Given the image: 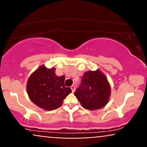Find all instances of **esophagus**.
<instances>
[{
    "label": "esophagus",
    "mask_w": 147,
    "mask_h": 147,
    "mask_svg": "<svg viewBox=\"0 0 147 147\" xmlns=\"http://www.w3.org/2000/svg\"><path fill=\"white\" fill-rule=\"evenodd\" d=\"M70 88H71V90L72 91V92H74L75 91V86L74 85H72L71 87H70Z\"/></svg>",
    "instance_id": "1"
}]
</instances>
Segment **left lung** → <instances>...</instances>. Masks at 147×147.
I'll return each mask as SVG.
<instances>
[{
  "mask_svg": "<svg viewBox=\"0 0 147 147\" xmlns=\"http://www.w3.org/2000/svg\"><path fill=\"white\" fill-rule=\"evenodd\" d=\"M111 88L100 70L84 72L80 86L75 95L84 109L95 111L104 107L109 101Z\"/></svg>",
  "mask_w": 147,
  "mask_h": 147,
  "instance_id": "obj_1",
  "label": "left lung"
}]
</instances>
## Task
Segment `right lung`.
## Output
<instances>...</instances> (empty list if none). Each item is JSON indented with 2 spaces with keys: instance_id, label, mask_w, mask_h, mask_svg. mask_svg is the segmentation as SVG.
Instances as JSON below:
<instances>
[{
  "instance_id": "obj_1",
  "label": "right lung",
  "mask_w": 147,
  "mask_h": 147,
  "mask_svg": "<svg viewBox=\"0 0 147 147\" xmlns=\"http://www.w3.org/2000/svg\"><path fill=\"white\" fill-rule=\"evenodd\" d=\"M55 68H48L42 65L33 72L27 82L29 98L37 106L52 111L61 106L63 99L72 92L64 86L65 77L57 76Z\"/></svg>"
}]
</instances>
